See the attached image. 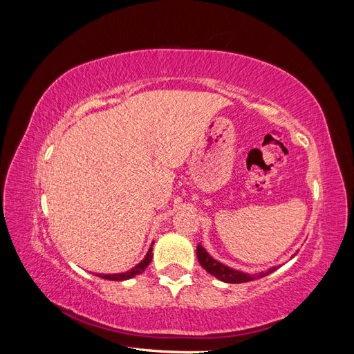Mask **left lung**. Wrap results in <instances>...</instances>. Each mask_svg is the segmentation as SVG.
I'll return each mask as SVG.
<instances>
[{"instance_id": "obj_1", "label": "left lung", "mask_w": 354, "mask_h": 354, "mask_svg": "<svg viewBox=\"0 0 354 354\" xmlns=\"http://www.w3.org/2000/svg\"><path fill=\"white\" fill-rule=\"evenodd\" d=\"M196 255H198V260L203 269H205L214 277H217V279H220L223 282H227V283H243V282H250L254 279H261V277L270 274L276 270V267H272V269H269V270L255 273V274H248V273H243L239 270H234V269H232V267L223 264L217 260H214L201 243L196 246Z\"/></svg>"}]
</instances>
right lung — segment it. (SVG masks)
<instances>
[{"label": "right lung", "mask_w": 354, "mask_h": 354, "mask_svg": "<svg viewBox=\"0 0 354 354\" xmlns=\"http://www.w3.org/2000/svg\"><path fill=\"white\" fill-rule=\"evenodd\" d=\"M152 246H153V242H152V245H151V248H149V251H147V254H146L145 259H143L140 263H138L137 266H134L133 269L128 270V272H124V273H116V274H103V273H97V276H99V277H102V279H108V281H118V282H121V281L131 279V277H134V276H137V274L143 273L146 267L149 266V263L152 261V257H153V254H152V250H153V248H152Z\"/></svg>", "instance_id": "add662e5"}]
</instances>
